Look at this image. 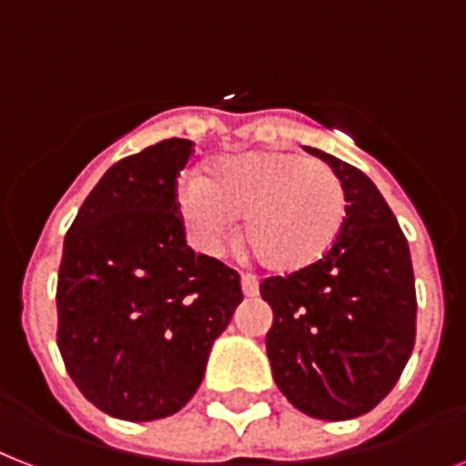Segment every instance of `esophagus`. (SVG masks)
<instances>
[{"mask_svg": "<svg viewBox=\"0 0 466 466\" xmlns=\"http://www.w3.org/2000/svg\"><path fill=\"white\" fill-rule=\"evenodd\" d=\"M241 292L244 297H258V279L253 278V275H241Z\"/></svg>", "mask_w": 466, "mask_h": 466, "instance_id": "1", "label": "esophagus"}]
</instances>
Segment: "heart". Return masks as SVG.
Listing matches in <instances>:
<instances>
[{
	"label": "heart",
	"instance_id": "heart-1",
	"mask_svg": "<svg viewBox=\"0 0 466 466\" xmlns=\"http://www.w3.org/2000/svg\"><path fill=\"white\" fill-rule=\"evenodd\" d=\"M179 213L200 251L220 253L241 218V239L266 268L297 272L339 239L347 191L339 174L292 150L222 157L179 188Z\"/></svg>",
	"mask_w": 466,
	"mask_h": 466
}]
</instances>
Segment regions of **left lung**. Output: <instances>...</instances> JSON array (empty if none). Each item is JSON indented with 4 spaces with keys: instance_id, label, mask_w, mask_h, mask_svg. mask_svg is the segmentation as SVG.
I'll return each mask as SVG.
<instances>
[{
    "instance_id": "obj_1",
    "label": "left lung",
    "mask_w": 466,
    "mask_h": 466,
    "mask_svg": "<svg viewBox=\"0 0 466 466\" xmlns=\"http://www.w3.org/2000/svg\"><path fill=\"white\" fill-rule=\"evenodd\" d=\"M347 191L339 239L313 266L268 278L266 335L272 378L313 419L344 421L370 411L395 388L417 338L410 246L390 206L361 169L319 147Z\"/></svg>"
}]
</instances>
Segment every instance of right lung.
<instances>
[{
    "instance_id": "right-lung-1",
    "label": "right lung",
    "mask_w": 466,
    "mask_h": 466,
    "mask_svg": "<svg viewBox=\"0 0 466 466\" xmlns=\"http://www.w3.org/2000/svg\"><path fill=\"white\" fill-rule=\"evenodd\" d=\"M169 138L102 174L64 239L56 344L78 390L109 417H172L198 390L241 304L239 275L187 246Z\"/></svg>"
}]
</instances>
